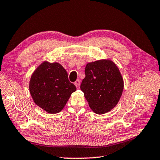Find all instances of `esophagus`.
Wrapping results in <instances>:
<instances>
[{"label":"esophagus","mask_w":160,"mask_h":160,"mask_svg":"<svg viewBox=\"0 0 160 160\" xmlns=\"http://www.w3.org/2000/svg\"><path fill=\"white\" fill-rule=\"evenodd\" d=\"M74 84L76 85V87L79 88H80V80H76V81L74 82Z\"/></svg>","instance_id":"1"}]
</instances>
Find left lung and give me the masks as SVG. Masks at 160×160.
Returning a JSON list of instances; mask_svg holds the SVG:
<instances>
[{"instance_id":"obj_1","label":"left lung","mask_w":160,"mask_h":160,"mask_svg":"<svg viewBox=\"0 0 160 160\" xmlns=\"http://www.w3.org/2000/svg\"><path fill=\"white\" fill-rule=\"evenodd\" d=\"M82 81L89 107L95 113L103 114L116 107L124 89V80L116 64L109 59L88 63Z\"/></svg>"}]
</instances>
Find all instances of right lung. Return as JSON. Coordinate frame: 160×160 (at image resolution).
I'll return each instance as SVG.
<instances>
[{"label": "right lung", "instance_id": "obj_1", "mask_svg": "<svg viewBox=\"0 0 160 160\" xmlns=\"http://www.w3.org/2000/svg\"><path fill=\"white\" fill-rule=\"evenodd\" d=\"M29 89L38 107L48 113H57L63 109L76 87L69 81L68 73L60 63L44 61L32 73Z\"/></svg>", "mask_w": 160, "mask_h": 160}]
</instances>
